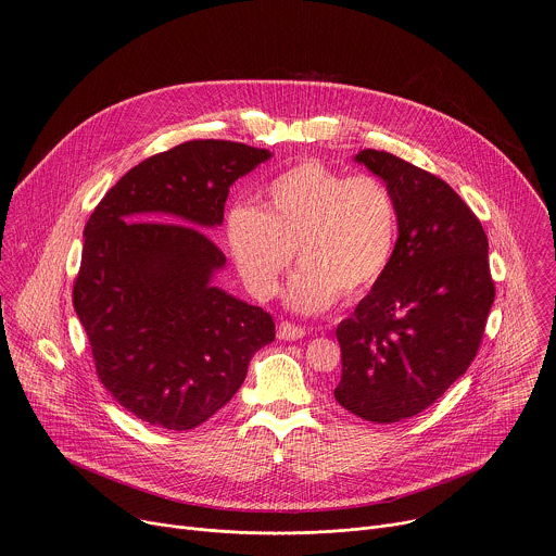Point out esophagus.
I'll return each mask as SVG.
<instances>
[{
    "mask_svg": "<svg viewBox=\"0 0 556 556\" xmlns=\"http://www.w3.org/2000/svg\"><path fill=\"white\" fill-rule=\"evenodd\" d=\"M277 337L283 339V341H296L301 337H305V329L303 327H296L292 323H281L279 329H277Z\"/></svg>",
    "mask_w": 556,
    "mask_h": 556,
    "instance_id": "34e87169",
    "label": "esophagus"
}]
</instances>
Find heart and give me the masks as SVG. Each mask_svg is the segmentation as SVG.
Instances as JSON below:
<instances>
[{"instance_id": "obj_1", "label": "heart", "mask_w": 556, "mask_h": 556, "mask_svg": "<svg viewBox=\"0 0 556 556\" xmlns=\"http://www.w3.org/2000/svg\"><path fill=\"white\" fill-rule=\"evenodd\" d=\"M227 244L247 288L268 299L292 262L286 301L318 314L341 299L365 296L387 273L395 240L397 208L382 180L343 176L307 159L275 176L264 208L238 204L225 219Z\"/></svg>"}]
</instances>
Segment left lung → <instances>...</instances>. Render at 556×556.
Returning a JSON list of instances; mask_svg holds the SVG:
<instances>
[{"instance_id": "1", "label": "left lung", "mask_w": 556, "mask_h": 556, "mask_svg": "<svg viewBox=\"0 0 556 556\" xmlns=\"http://www.w3.org/2000/svg\"><path fill=\"white\" fill-rule=\"evenodd\" d=\"M354 161L391 191L397 240L382 279L334 331V400L365 421L395 424L432 406L479 350L494 303L488 236L434 174L380 150Z\"/></svg>"}]
</instances>
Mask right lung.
<instances>
[{
  "label": "right lung",
  "instance_id": "right-lung-1",
  "mask_svg": "<svg viewBox=\"0 0 556 556\" xmlns=\"http://www.w3.org/2000/svg\"><path fill=\"white\" fill-rule=\"evenodd\" d=\"M268 150L198 139L126 172L84 229L73 305L113 400L163 430H193L240 389L275 323L213 277L225 266L206 231L229 187ZM178 220V224H169Z\"/></svg>",
  "mask_w": 556,
  "mask_h": 556
}]
</instances>
